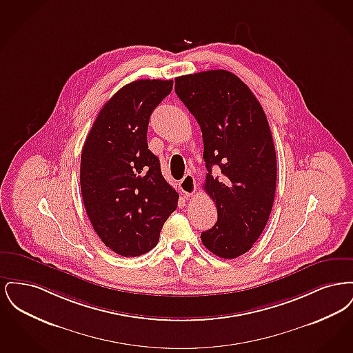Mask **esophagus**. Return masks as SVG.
<instances>
[{"label": "esophagus", "instance_id": "obj_1", "mask_svg": "<svg viewBox=\"0 0 353 353\" xmlns=\"http://www.w3.org/2000/svg\"><path fill=\"white\" fill-rule=\"evenodd\" d=\"M179 186H180V190L184 193L186 197L193 196L196 193V190H197L196 180H194V177L190 173L185 174L184 179L179 183Z\"/></svg>", "mask_w": 353, "mask_h": 353}]
</instances>
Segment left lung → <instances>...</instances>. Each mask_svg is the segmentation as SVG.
<instances>
[{"instance_id":"8db88e82","label":"left lung","mask_w":353,"mask_h":353,"mask_svg":"<svg viewBox=\"0 0 353 353\" xmlns=\"http://www.w3.org/2000/svg\"><path fill=\"white\" fill-rule=\"evenodd\" d=\"M174 83L200 124L208 170L203 189L217 206L219 219L201 233L202 243L233 259L252 249L272 209L276 154L269 121L252 90L230 71L189 74Z\"/></svg>"}]
</instances>
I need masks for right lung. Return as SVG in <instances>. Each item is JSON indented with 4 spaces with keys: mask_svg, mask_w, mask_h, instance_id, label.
<instances>
[{
    "mask_svg": "<svg viewBox=\"0 0 353 353\" xmlns=\"http://www.w3.org/2000/svg\"><path fill=\"white\" fill-rule=\"evenodd\" d=\"M172 87L173 81L161 79L125 84L103 105L84 141V208L101 242L121 256L152 250L177 208L179 193L147 143L151 114Z\"/></svg>",
    "mask_w": 353,
    "mask_h": 353,
    "instance_id": "add662e5",
    "label": "right lung"
}]
</instances>
